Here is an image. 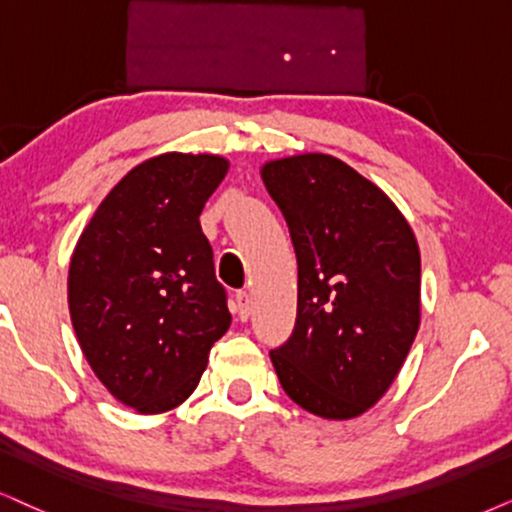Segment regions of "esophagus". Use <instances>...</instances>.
<instances>
[{"instance_id":"1","label":"esophagus","mask_w":512,"mask_h":512,"mask_svg":"<svg viewBox=\"0 0 512 512\" xmlns=\"http://www.w3.org/2000/svg\"><path fill=\"white\" fill-rule=\"evenodd\" d=\"M236 312H238V319L241 321H248V316L252 314V300H250V293H236Z\"/></svg>"}]
</instances>
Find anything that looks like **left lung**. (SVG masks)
Wrapping results in <instances>:
<instances>
[{"label": "left lung", "instance_id": "obj_1", "mask_svg": "<svg viewBox=\"0 0 512 512\" xmlns=\"http://www.w3.org/2000/svg\"><path fill=\"white\" fill-rule=\"evenodd\" d=\"M262 181L297 257V319L271 352L304 411L352 420L390 390L420 326V250L373 181L328 153L267 160Z\"/></svg>", "mask_w": 512, "mask_h": 512}]
</instances>
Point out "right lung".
<instances>
[{
	"label": "right lung",
	"instance_id": "right-lung-1",
	"mask_svg": "<svg viewBox=\"0 0 512 512\" xmlns=\"http://www.w3.org/2000/svg\"><path fill=\"white\" fill-rule=\"evenodd\" d=\"M229 172L215 153H160L101 200L70 257L68 309L96 378L137 413L191 397L231 314L200 212Z\"/></svg>",
	"mask_w": 512,
	"mask_h": 512
}]
</instances>
